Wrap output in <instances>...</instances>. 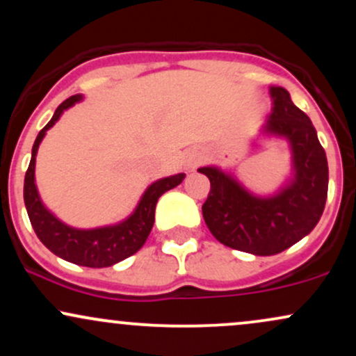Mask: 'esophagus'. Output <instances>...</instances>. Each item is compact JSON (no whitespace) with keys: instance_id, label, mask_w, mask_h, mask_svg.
Here are the masks:
<instances>
[{"instance_id":"obj_1","label":"esophagus","mask_w":356,"mask_h":356,"mask_svg":"<svg viewBox=\"0 0 356 356\" xmlns=\"http://www.w3.org/2000/svg\"><path fill=\"white\" fill-rule=\"evenodd\" d=\"M202 159H204V157H202L201 154H191V155H187V159H186V167H187V170H194L195 167L201 164Z\"/></svg>"}]
</instances>
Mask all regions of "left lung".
Wrapping results in <instances>:
<instances>
[{
  "label": "left lung",
  "mask_w": 356,
  "mask_h": 356,
  "mask_svg": "<svg viewBox=\"0 0 356 356\" xmlns=\"http://www.w3.org/2000/svg\"><path fill=\"white\" fill-rule=\"evenodd\" d=\"M269 95L271 113L259 136L286 140L291 152V174L277 191L261 195L218 165L197 169L211 181L202 216L212 236L254 256L277 254L308 236L328 194V162L312 120L293 104L288 90L269 87Z\"/></svg>",
  "instance_id": "1"
}]
</instances>
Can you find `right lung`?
Returning <instances> with one entry per match:
<instances>
[{
    "label": "right lung",
    "instance_id": "1",
    "mask_svg": "<svg viewBox=\"0 0 356 356\" xmlns=\"http://www.w3.org/2000/svg\"><path fill=\"white\" fill-rule=\"evenodd\" d=\"M81 100H83L81 93L65 100L55 110L51 120L40 130L33 149H31L30 165H28L26 175H24L23 197L28 218H30L36 236L53 254L68 261V263L79 264V266L108 268L124 261L125 257L136 254L138 249L144 246L150 231H152L155 206H157L159 197L164 192L177 187L184 181L186 174L181 172L169 175V177H162L150 184L142 194L140 201L137 202L132 214L127 216L120 222L93 227V229H79V227L65 224L44 206L42 197H40L35 181L36 154H38V147L42 144L43 137L60 120L65 110L73 107Z\"/></svg>",
    "mask_w": 356,
    "mask_h": 356
}]
</instances>
